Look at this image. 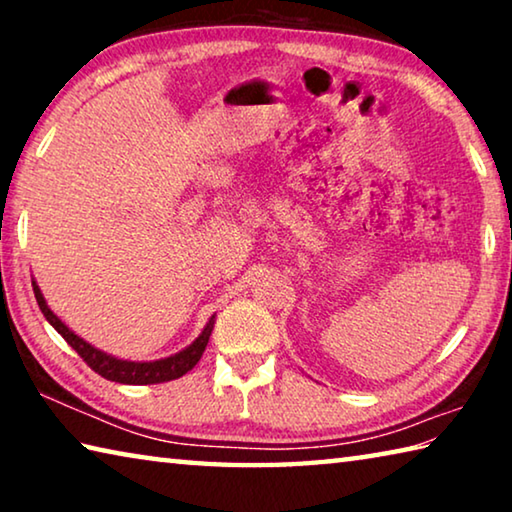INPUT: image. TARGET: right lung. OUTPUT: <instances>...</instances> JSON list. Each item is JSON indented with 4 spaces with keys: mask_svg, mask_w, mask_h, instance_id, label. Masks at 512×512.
Instances as JSON below:
<instances>
[{
    "mask_svg": "<svg viewBox=\"0 0 512 512\" xmlns=\"http://www.w3.org/2000/svg\"><path fill=\"white\" fill-rule=\"evenodd\" d=\"M33 293H36L38 307L45 318L49 320V325L56 329V332L63 336V339L72 345V348L79 352V357L88 363V366L99 372L103 379L117 381V384H133V386H142V384H162V381H171L183 377L185 372L192 370L198 361H201L203 352L207 348V341H210L212 327H214V316L210 318V323L205 325L201 336L187 345L185 350H180L176 354H171L167 359H158V361H124L112 357V354H106L94 348L88 341H83L81 336H76L72 329H69L63 320H60L54 311L47 307L45 298H42V291L36 282H33Z\"/></svg>",
    "mask_w": 512,
    "mask_h": 512,
    "instance_id": "right-lung-1",
    "label": "right lung"
}]
</instances>
